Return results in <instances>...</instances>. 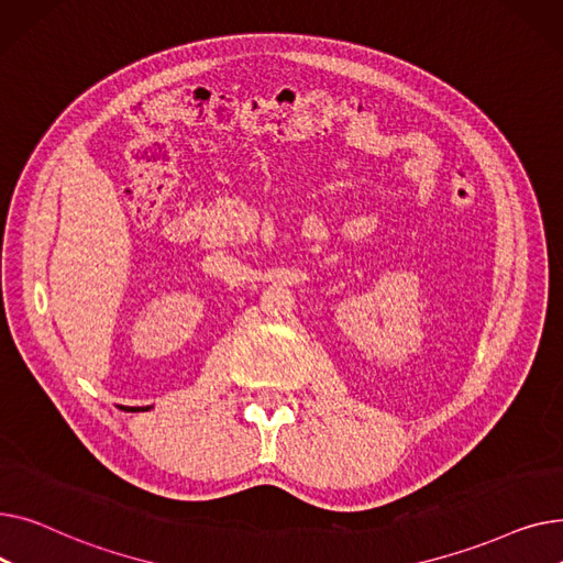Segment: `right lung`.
I'll return each instance as SVG.
<instances>
[{
	"instance_id": "obj_1",
	"label": "right lung",
	"mask_w": 563,
	"mask_h": 563,
	"mask_svg": "<svg viewBox=\"0 0 563 563\" xmlns=\"http://www.w3.org/2000/svg\"><path fill=\"white\" fill-rule=\"evenodd\" d=\"M125 410H145V408H136V406H134V408H125Z\"/></svg>"
}]
</instances>
